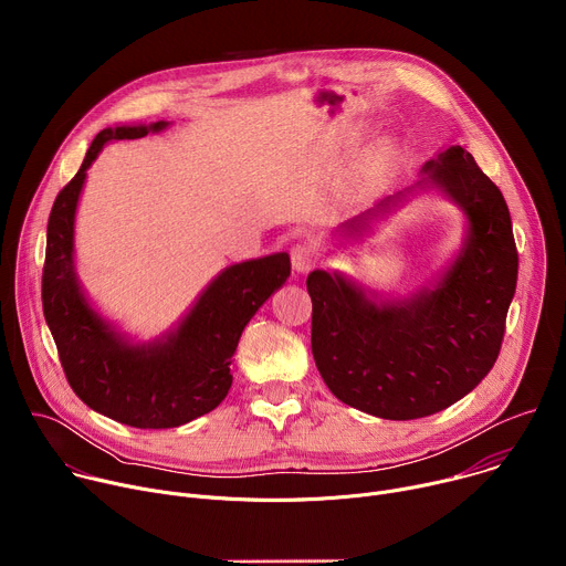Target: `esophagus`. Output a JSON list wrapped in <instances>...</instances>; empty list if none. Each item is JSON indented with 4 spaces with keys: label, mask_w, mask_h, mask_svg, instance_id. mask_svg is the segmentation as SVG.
Here are the masks:
<instances>
[{
    "label": "esophagus",
    "mask_w": 566,
    "mask_h": 566,
    "mask_svg": "<svg viewBox=\"0 0 566 566\" xmlns=\"http://www.w3.org/2000/svg\"><path fill=\"white\" fill-rule=\"evenodd\" d=\"M291 260H293V266H295L297 273H306V271H311L317 264L319 253L311 244V241H300V244H295L291 249Z\"/></svg>",
    "instance_id": "1"
}]
</instances>
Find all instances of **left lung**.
Here are the masks:
<instances>
[{
    "instance_id": "left-lung-1",
    "label": "left lung",
    "mask_w": 566,
    "mask_h": 566,
    "mask_svg": "<svg viewBox=\"0 0 566 566\" xmlns=\"http://www.w3.org/2000/svg\"><path fill=\"white\" fill-rule=\"evenodd\" d=\"M426 172L470 226L463 253L439 286L378 306L340 275L306 277L319 376L347 406L391 421L441 412L481 382L500 356L517 284L509 206L472 154L452 145L428 160Z\"/></svg>"
}]
</instances>
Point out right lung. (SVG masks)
Here are the masks:
<instances>
[{"mask_svg": "<svg viewBox=\"0 0 566 566\" xmlns=\"http://www.w3.org/2000/svg\"><path fill=\"white\" fill-rule=\"evenodd\" d=\"M166 125L109 127L92 140L83 166L53 201L42 269V308L71 389L92 410L140 430L179 428L219 406L232 382L241 332L291 275L286 253L234 264L203 291L168 340L147 347L127 345L94 313L73 273V217L87 168L105 143Z\"/></svg>", "mask_w": 566, "mask_h": 566, "instance_id": "obj_1", "label": "right lung"}]
</instances>
